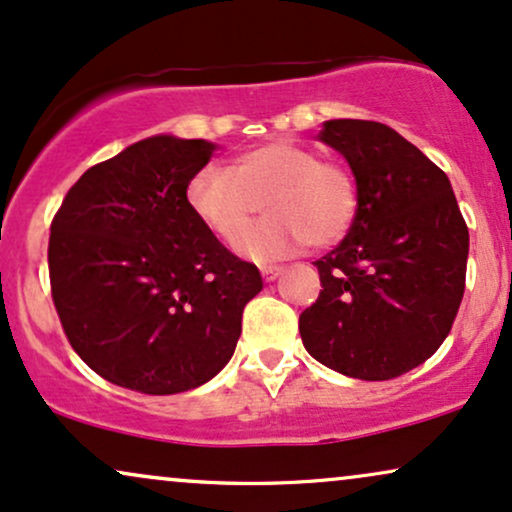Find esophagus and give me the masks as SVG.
<instances>
[{
	"instance_id": "1",
	"label": "esophagus",
	"mask_w": 512,
	"mask_h": 512,
	"mask_svg": "<svg viewBox=\"0 0 512 512\" xmlns=\"http://www.w3.org/2000/svg\"><path fill=\"white\" fill-rule=\"evenodd\" d=\"M280 273H282L280 266H261V277H263V280H266V282H273L275 277L280 275Z\"/></svg>"
}]
</instances>
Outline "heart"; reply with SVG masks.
<instances>
[{"label":"heart","mask_w":512,"mask_h":512,"mask_svg":"<svg viewBox=\"0 0 512 512\" xmlns=\"http://www.w3.org/2000/svg\"><path fill=\"white\" fill-rule=\"evenodd\" d=\"M271 211L242 242L244 254L292 256L311 242H339L356 218L358 182L349 166L320 159L294 142H268L239 156L232 168L206 166L187 187V201L213 237L235 246L262 201Z\"/></svg>","instance_id":"obj_1"}]
</instances>
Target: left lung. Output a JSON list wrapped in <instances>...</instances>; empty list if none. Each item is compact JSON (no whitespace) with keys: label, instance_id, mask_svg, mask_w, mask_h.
Segmentation results:
<instances>
[{"label":"left lung","instance_id":"obj_1","mask_svg":"<svg viewBox=\"0 0 512 512\" xmlns=\"http://www.w3.org/2000/svg\"><path fill=\"white\" fill-rule=\"evenodd\" d=\"M320 140L358 182L349 235L315 261L320 289L299 315L306 351L356 380H394L449 337L465 292L470 235L451 182L389 125L339 118Z\"/></svg>","mask_w":512,"mask_h":512}]
</instances>
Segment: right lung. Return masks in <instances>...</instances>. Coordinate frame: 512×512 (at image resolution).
I'll return each instance as SVG.
<instances>
[{
	"instance_id": "obj_1",
	"label": "right lung",
	"mask_w": 512,
	"mask_h": 512,
	"mask_svg": "<svg viewBox=\"0 0 512 512\" xmlns=\"http://www.w3.org/2000/svg\"><path fill=\"white\" fill-rule=\"evenodd\" d=\"M213 144L149 137L68 189L49 235V285L73 351L118 387L178 394L235 353L254 263L197 218L187 187Z\"/></svg>"
}]
</instances>
